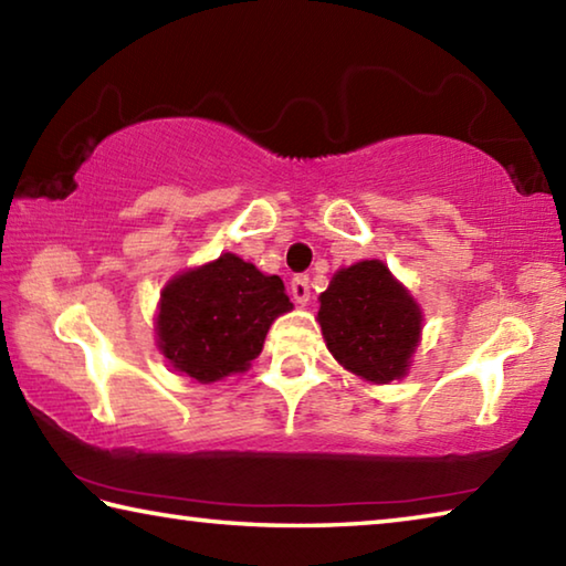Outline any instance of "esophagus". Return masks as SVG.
I'll use <instances>...</instances> for the list:
<instances>
[{
    "label": "esophagus",
    "mask_w": 566,
    "mask_h": 566,
    "mask_svg": "<svg viewBox=\"0 0 566 566\" xmlns=\"http://www.w3.org/2000/svg\"><path fill=\"white\" fill-rule=\"evenodd\" d=\"M290 290H292V300L296 304H306V302H310V276L296 274L294 280H292Z\"/></svg>",
    "instance_id": "obj_1"
}]
</instances>
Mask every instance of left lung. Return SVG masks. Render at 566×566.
Masks as SVG:
<instances>
[{
    "instance_id": "1",
    "label": "left lung",
    "mask_w": 566,
    "mask_h": 566,
    "mask_svg": "<svg viewBox=\"0 0 566 566\" xmlns=\"http://www.w3.org/2000/svg\"><path fill=\"white\" fill-rule=\"evenodd\" d=\"M327 349L344 369L375 385L407 375L421 334V310L379 260L339 270L319 296Z\"/></svg>"
}]
</instances>
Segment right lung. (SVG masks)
Listing matches in <instances>:
<instances>
[{"instance_id": "right-lung-1", "label": "right lung", "mask_w": 566, "mask_h": 566, "mask_svg": "<svg viewBox=\"0 0 566 566\" xmlns=\"http://www.w3.org/2000/svg\"><path fill=\"white\" fill-rule=\"evenodd\" d=\"M292 302L276 274H262L237 254L181 272L159 300L157 344L175 371L212 381L247 371L264 337Z\"/></svg>"}]
</instances>
